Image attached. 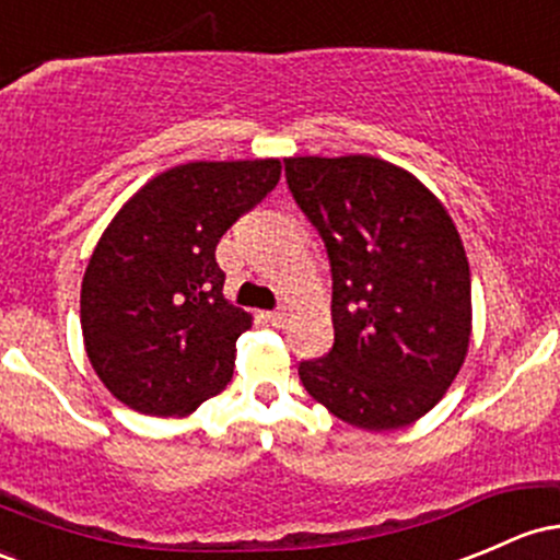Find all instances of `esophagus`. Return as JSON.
Returning <instances> with one entry per match:
<instances>
[{"label":"esophagus","mask_w":560,"mask_h":560,"mask_svg":"<svg viewBox=\"0 0 560 560\" xmlns=\"http://www.w3.org/2000/svg\"><path fill=\"white\" fill-rule=\"evenodd\" d=\"M267 320L272 323L275 328L285 326V320H288V312H285V310H275V312H267Z\"/></svg>","instance_id":"34e87169"}]
</instances>
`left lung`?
Returning a JSON list of instances; mask_svg holds the SVG:
<instances>
[{"label": "left lung", "mask_w": 560, "mask_h": 560, "mask_svg": "<svg viewBox=\"0 0 560 560\" xmlns=\"http://www.w3.org/2000/svg\"><path fill=\"white\" fill-rule=\"evenodd\" d=\"M288 189L330 258L334 347L299 378L360 430H400L446 395L472 334L470 264L446 206L387 160L288 158Z\"/></svg>", "instance_id": "left-lung-1"}]
</instances>
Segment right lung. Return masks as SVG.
I'll use <instances>...</instances> for the list:
<instances>
[{"label":"right lung","instance_id":"add662e5","mask_svg":"<svg viewBox=\"0 0 560 560\" xmlns=\"http://www.w3.org/2000/svg\"><path fill=\"white\" fill-rule=\"evenodd\" d=\"M280 160L186 162L117 210L90 256L82 339L104 387L147 417H189L230 384L254 317L224 296L215 245L280 182Z\"/></svg>","mask_w":560,"mask_h":560}]
</instances>
